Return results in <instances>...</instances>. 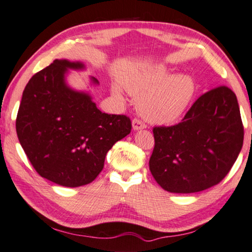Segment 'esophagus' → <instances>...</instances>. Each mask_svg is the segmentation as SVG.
<instances>
[{"label":"esophagus","instance_id":"1","mask_svg":"<svg viewBox=\"0 0 252 252\" xmlns=\"http://www.w3.org/2000/svg\"><path fill=\"white\" fill-rule=\"evenodd\" d=\"M131 124H133V128L135 130L146 128V125H145V123L143 121H140L139 118H134L133 122H131Z\"/></svg>","mask_w":252,"mask_h":252}]
</instances>
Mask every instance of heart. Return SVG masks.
I'll return each mask as SVG.
<instances>
[{
	"instance_id": "1",
	"label": "heart",
	"mask_w": 252,
	"mask_h": 252,
	"mask_svg": "<svg viewBox=\"0 0 252 252\" xmlns=\"http://www.w3.org/2000/svg\"><path fill=\"white\" fill-rule=\"evenodd\" d=\"M124 86L138 99L140 113L157 124L175 122L184 114L195 94V83L188 75L171 76L165 66H156L124 79ZM115 94L121 97L117 88Z\"/></svg>"
}]
</instances>
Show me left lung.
<instances>
[{"label": "left lung", "instance_id": "obj_1", "mask_svg": "<svg viewBox=\"0 0 252 252\" xmlns=\"http://www.w3.org/2000/svg\"><path fill=\"white\" fill-rule=\"evenodd\" d=\"M155 146L149 169L170 192L202 191L230 171L244 144L236 94L228 86L206 92L173 126L153 128Z\"/></svg>", "mask_w": 252, "mask_h": 252}]
</instances>
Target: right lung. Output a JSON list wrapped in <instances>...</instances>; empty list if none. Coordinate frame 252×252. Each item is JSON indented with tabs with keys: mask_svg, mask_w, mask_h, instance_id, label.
Wrapping results in <instances>:
<instances>
[{
	"mask_svg": "<svg viewBox=\"0 0 252 252\" xmlns=\"http://www.w3.org/2000/svg\"><path fill=\"white\" fill-rule=\"evenodd\" d=\"M83 67L55 60L33 75L16 117L17 137L34 169L65 187L92 183L103 170L107 152L131 130L126 115L101 113L90 95L66 85L67 68Z\"/></svg>",
	"mask_w": 252,
	"mask_h": 252,
	"instance_id": "1",
	"label": "right lung"
}]
</instances>
